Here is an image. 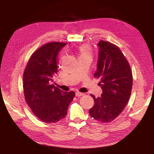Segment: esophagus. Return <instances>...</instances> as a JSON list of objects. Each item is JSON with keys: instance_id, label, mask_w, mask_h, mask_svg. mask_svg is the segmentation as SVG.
<instances>
[{"instance_id": "esophagus-1", "label": "esophagus", "mask_w": 154, "mask_h": 154, "mask_svg": "<svg viewBox=\"0 0 154 154\" xmlns=\"http://www.w3.org/2000/svg\"><path fill=\"white\" fill-rule=\"evenodd\" d=\"M75 95H76L77 97H81V96L84 95V94H83V93H81V92L77 91V92H76V93H75Z\"/></svg>"}]
</instances>
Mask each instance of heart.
Masks as SVG:
<instances>
[{
    "label": "heart",
    "mask_w": 154,
    "mask_h": 154,
    "mask_svg": "<svg viewBox=\"0 0 154 154\" xmlns=\"http://www.w3.org/2000/svg\"><path fill=\"white\" fill-rule=\"evenodd\" d=\"M79 57H89L91 59L92 57V54H92V50L88 45H82L79 48Z\"/></svg>",
    "instance_id": "b5f03b06"
}]
</instances>
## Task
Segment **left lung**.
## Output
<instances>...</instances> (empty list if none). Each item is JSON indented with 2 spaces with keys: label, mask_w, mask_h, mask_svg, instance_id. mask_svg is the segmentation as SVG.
<instances>
[{
  "label": "left lung",
  "mask_w": 154,
  "mask_h": 154,
  "mask_svg": "<svg viewBox=\"0 0 154 154\" xmlns=\"http://www.w3.org/2000/svg\"><path fill=\"white\" fill-rule=\"evenodd\" d=\"M98 47L97 68L94 77L100 80L103 94L97 98L91 94L95 103L89 112L95 120L109 122L118 117L128 103L132 89V73L118 46L100 41Z\"/></svg>",
  "instance_id": "8db88e82"
}]
</instances>
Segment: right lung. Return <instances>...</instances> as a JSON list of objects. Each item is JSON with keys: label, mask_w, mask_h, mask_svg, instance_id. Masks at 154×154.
<instances>
[{"label": "right lung", "mask_w": 154, "mask_h": 154, "mask_svg": "<svg viewBox=\"0 0 154 154\" xmlns=\"http://www.w3.org/2000/svg\"><path fill=\"white\" fill-rule=\"evenodd\" d=\"M66 43L52 42L42 46L31 56L23 74L26 103L45 122H55L67 115L75 92H65L53 84L57 73V56Z\"/></svg>", "instance_id": "add662e5"}]
</instances>
